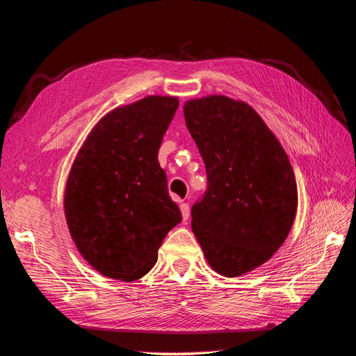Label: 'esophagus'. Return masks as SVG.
I'll list each match as a JSON object with an SVG mask.
<instances>
[{
    "mask_svg": "<svg viewBox=\"0 0 356 356\" xmlns=\"http://www.w3.org/2000/svg\"><path fill=\"white\" fill-rule=\"evenodd\" d=\"M179 209H181L182 221L188 220V217H190V207H188V203H181V204H179Z\"/></svg>",
    "mask_w": 356,
    "mask_h": 356,
    "instance_id": "34e87169",
    "label": "esophagus"
}]
</instances>
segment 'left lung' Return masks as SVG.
<instances>
[{
  "instance_id": "left-lung-1",
  "label": "left lung",
  "mask_w": 356,
  "mask_h": 356,
  "mask_svg": "<svg viewBox=\"0 0 356 356\" xmlns=\"http://www.w3.org/2000/svg\"><path fill=\"white\" fill-rule=\"evenodd\" d=\"M184 117L204 161L208 187L191 229L215 272L238 277L270 260L293 227V166L261 115L224 95L188 99Z\"/></svg>"
}]
</instances>
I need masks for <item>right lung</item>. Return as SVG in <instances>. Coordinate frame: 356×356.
<instances>
[{
  "label": "right lung",
  "mask_w": 356,
  "mask_h": 356,
  "mask_svg": "<svg viewBox=\"0 0 356 356\" xmlns=\"http://www.w3.org/2000/svg\"><path fill=\"white\" fill-rule=\"evenodd\" d=\"M178 105L177 96L149 95L117 106L92 127L72 161L63 195L68 230L84 260L106 277L145 276L181 221L157 160Z\"/></svg>",
  "instance_id": "add662e5"
}]
</instances>
